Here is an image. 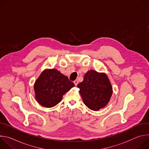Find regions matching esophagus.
<instances>
[{
  "mask_svg": "<svg viewBox=\"0 0 149 149\" xmlns=\"http://www.w3.org/2000/svg\"><path fill=\"white\" fill-rule=\"evenodd\" d=\"M74 84H75V86H77V84H78V80H77V79L75 80V81H74Z\"/></svg>",
  "mask_w": 149,
  "mask_h": 149,
  "instance_id": "esophagus-1",
  "label": "esophagus"
}]
</instances>
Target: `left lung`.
Instances as JSON below:
<instances>
[{"mask_svg":"<svg viewBox=\"0 0 149 149\" xmlns=\"http://www.w3.org/2000/svg\"><path fill=\"white\" fill-rule=\"evenodd\" d=\"M77 87L87 107L98 111L107 105L112 95L113 88L107 75L94 70L88 71Z\"/></svg>","mask_w":149,"mask_h":149,"instance_id":"8db88e82","label":"left lung"}]
</instances>
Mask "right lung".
Returning <instances> with one entry per match:
<instances>
[{
  "mask_svg": "<svg viewBox=\"0 0 149 149\" xmlns=\"http://www.w3.org/2000/svg\"><path fill=\"white\" fill-rule=\"evenodd\" d=\"M74 86V84L67 77L57 70H45L35 82V98L43 107H53L61 102L63 95Z\"/></svg>",
  "mask_w": 149,
  "mask_h": 149,
  "instance_id": "1",
  "label": "right lung"
}]
</instances>
